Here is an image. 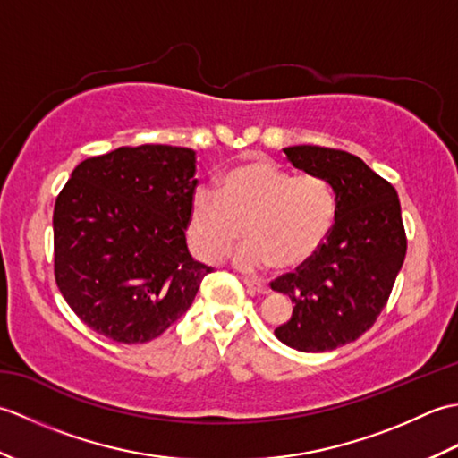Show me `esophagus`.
I'll use <instances>...</instances> for the list:
<instances>
[{"label":"esophagus","mask_w":458,"mask_h":458,"mask_svg":"<svg viewBox=\"0 0 458 458\" xmlns=\"http://www.w3.org/2000/svg\"><path fill=\"white\" fill-rule=\"evenodd\" d=\"M246 284V287L250 289V291H256V293H261V295H267L269 293V285L266 284V281H261V279H251V277H244L242 279Z\"/></svg>","instance_id":"esophagus-1"}]
</instances>
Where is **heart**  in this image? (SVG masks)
Returning a JSON list of instances; mask_svg holds the SVG:
<instances>
[{"label":"heart","mask_w":458,"mask_h":458,"mask_svg":"<svg viewBox=\"0 0 458 458\" xmlns=\"http://www.w3.org/2000/svg\"><path fill=\"white\" fill-rule=\"evenodd\" d=\"M336 199L317 174H293L269 161L240 165L222 174L218 191L202 184L192 192L189 240L207 261L222 259L242 238L236 266L291 269L325 244L335 224Z\"/></svg>","instance_id":"obj_1"}]
</instances>
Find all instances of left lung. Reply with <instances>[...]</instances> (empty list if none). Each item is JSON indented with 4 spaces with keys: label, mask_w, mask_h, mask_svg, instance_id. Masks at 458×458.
<instances>
[{
    "label": "left lung",
    "mask_w": 458,
    "mask_h": 458,
    "mask_svg": "<svg viewBox=\"0 0 458 458\" xmlns=\"http://www.w3.org/2000/svg\"><path fill=\"white\" fill-rule=\"evenodd\" d=\"M284 151L293 167L330 184L336 214L317 254L271 281L293 303L276 336L301 352H327L362 336L390 299L407 251L402 207L392 184L352 153L318 145Z\"/></svg>",
    "instance_id": "left-lung-1"
}]
</instances>
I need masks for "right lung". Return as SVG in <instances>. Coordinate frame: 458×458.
Returning a JSON list of instances; mask_svg holds the SVG:
<instances>
[{"label":"right lung","instance_id":"obj_1","mask_svg":"<svg viewBox=\"0 0 458 458\" xmlns=\"http://www.w3.org/2000/svg\"><path fill=\"white\" fill-rule=\"evenodd\" d=\"M197 157L140 145L82 161L53 212L55 279L86 327L123 344L163 335L212 267L187 248Z\"/></svg>","mask_w":458,"mask_h":458}]
</instances>
